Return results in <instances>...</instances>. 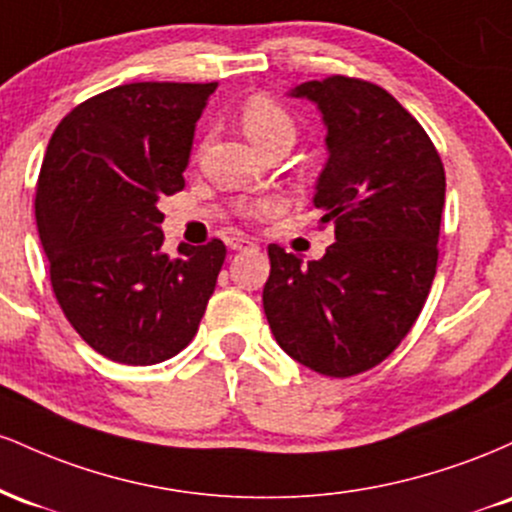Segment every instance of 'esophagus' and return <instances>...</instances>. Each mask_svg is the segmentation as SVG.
Returning <instances> with one entry per match:
<instances>
[{"label": "esophagus", "mask_w": 512, "mask_h": 512, "mask_svg": "<svg viewBox=\"0 0 512 512\" xmlns=\"http://www.w3.org/2000/svg\"><path fill=\"white\" fill-rule=\"evenodd\" d=\"M228 245H231V250H252V248H257V243H255V240H250V238H243V236H236V238H231V240H228Z\"/></svg>", "instance_id": "1"}]
</instances>
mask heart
Returning a JSON list of instances; mask_svg holds the SVG:
<instances>
[{
  "label": "heart",
  "mask_w": 512,
  "mask_h": 512,
  "mask_svg": "<svg viewBox=\"0 0 512 512\" xmlns=\"http://www.w3.org/2000/svg\"><path fill=\"white\" fill-rule=\"evenodd\" d=\"M240 125H243L245 134H248L262 151L276 142L293 144V139H296V122H293L289 110H286L279 101H274L272 96H264V93L250 96L248 101L240 105ZM274 209V199H260L257 204H252L248 214L264 216Z\"/></svg>",
  "instance_id": "1"
}]
</instances>
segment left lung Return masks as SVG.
<instances>
[{
    "mask_svg": "<svg viewBox=\"0 0 512 512\" xmlns=\"http://www.w3.org/2000/svg\"><path fill=\"white\" fill-rule=\"evenodd\" d=\"M320 108L327 158L315 185L334 238L308 262L269 245L264 315L305 368L349 378L385 361L424 308L438 264L445 170L424 127L385 88L351 76L291 91Z\"/></svg>",
    "mask_w": 512,
    "mask_h": 512,
    "instance_id": "left-lung-1",
    "label": "left lung"
}]
</instances>
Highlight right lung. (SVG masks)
Masks as SVG:
<instances>
[{
    "instance_id": "add662e5",
    "label": "right lung",
    "mask_w": 512,
    "mask_h": 512,
    "mask_svg": "<svg viewBox=\"0 0 512 512\" xmlns=\"http://www.w3.org/2000/svg\"><path fill=\"white\" fill-rule=\"evenodd\" d=\"M211 84L139 81L88 98L57 125L35 221L69 325L110 361L154 366L197 334L226 245H163L158 199L185 187Z\"/></svg>"
}]
</instances>
